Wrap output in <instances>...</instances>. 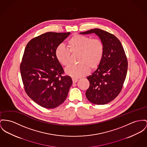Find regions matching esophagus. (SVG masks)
<instances>
[{"mask_svg": "<svg viewBox=\"0 0 147 147\" xmlns=\"http://www.w3.org/2000/svg\"><path fill=\"white\" fill-rule=\"evenodd\" d=\"M72 81H73V83L75 84V83H76L78 81V78H72Z\"/></svg>", "mask_w": 147, "mask_h": 147, "instance_id": "obj_1", "label": "esophagus"}]
</instances>
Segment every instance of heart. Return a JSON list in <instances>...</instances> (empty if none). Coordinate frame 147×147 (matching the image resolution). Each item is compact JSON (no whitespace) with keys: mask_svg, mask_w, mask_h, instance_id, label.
Wrapping results in <instances>:
<instances>
[{"mask_svg":"<svg viewBox=\"0 0 147 147\" xmlns=\"http://www.w3.org/2000/svg\"><path fill=\"white\" fill-rule=\"evenodd\" d=\"M67 48L60 45L55 49V56L59 62L64 66L69 63L71 54H78L77 65H71L65 69L67 75L72 78H80L88 74L89 68L97 69L104 56V47L98 38L75 34L67 42Z\"/></svg>","mask_w":147,"mask_h":147,"instance_id":"obj_1","label":"heart"}]
</instances>
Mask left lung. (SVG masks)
Segmentation results:
<instances>
[{"instance_id":"1","label":"left lung","mask_w":147,"mask_h":147,"mask_svg":"<svg viewBox=\"0 0 147 147\" xmlns=\"http://www.w3.org/2000/svg\"><path fill=\"white\" fill-rule=\"evenodd\" d=\"M95 33L102 42L104 53L97 69L87 78L90 86L86 92L89 101L96 105L108 104L117 98L126 78L127 60L120 41L107 31L95 28L81 32Z\"/></svg>"}]
</instances>
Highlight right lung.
<instances>
[{
	"label": "right lung",
	"mask_w": 147,
	"mask_h": 147,
	"mask_svg": "<svg viewBox=\"0 0 147 147\" xmlns=\"http://www.w3.org/2000/svg\"><path fill=\"white\" fill-rule=\"evenodd\" d=\"M70 34L47 32L27 45L20 65L26 92L32 100L47 109L56 108L67 96L72 78L55 56V49Z\"/></svg>",
	"instance_id": "1"
}]
</instances>
